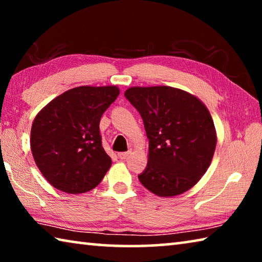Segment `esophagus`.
<instances>
[{
	"label": "esophagus",
	"mask_w": 262,
	"mask_h": 262,
	"mask_svg": "<svg viewBox=\"0 0 262 262\" xmlns=\"http://www.w3.org/2000/svg\"><path fill=\"white\" fill-rule=\"evenodd\" d=\"M132 154V151H126V152H119L118 154V156H119V158L120 159H126L128 156H129V155Z\"/></svg>",
	"instance_id": "1"
}]
</instances>
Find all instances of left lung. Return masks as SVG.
<instances>
[{"mask_svg": "<svg viewBox=\"0 0 262 262\" xmlns=\"http://www.w3.org/2000/svg\"><path fill=\"white\" fill-rule=\"evenodd\" d=\"M126 98L143 119L149 140L141 184L157 196L172 198L193 187L214 156L217 134L207 106L181 89L132 86Z\"/></svg>", "mask_w": 262, "mask_h": 262, "instance_id": "left-lung-1", "label": "left lung"}]
</instances>
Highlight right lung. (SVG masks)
Instances as JSON below:
<instances>
[{
    "label": "right lung",
    "instance_id": "add662e5",
    "mask_svg": "<svg viewBox=\"0 0 262 262\" xmlns=\"http://www.w3.org/2000/svg\"><path fill=\"white\" fill-rule=\"evenodd\" d=\"M119 94L117 85L77 86L57 96L35 115L31 151L53 187L81 194L104 178L112 161L101 145L99 122Z\"/></svg>",
    "mask_w": 262,
    "mask_h": 262
}]
</instances>
